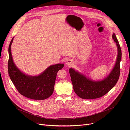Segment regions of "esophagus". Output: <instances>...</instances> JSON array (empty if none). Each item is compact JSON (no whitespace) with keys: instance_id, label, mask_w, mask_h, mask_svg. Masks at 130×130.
<instances>
[{"instance_id":"esophagus-1","label":"esophagus","mask_w":130,"mask_h":130,"mask_svg":"<svg viewBox=\"0 0 130 130\" xmlns=\"http://www.w3.org/2000/svg\"><path fill=\"white\" fill-rule=\"evenodd\" d=\"M73 63V62L72 60L71 59H68L66 62V64L68 66H71V65H72Z\"/></svg>"}]
</instances>
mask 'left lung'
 <instances>
[{
	"instance_id": "1",
	"label": "left lung",
	"mask_w": 130,
	"mask_h": 130,
	"mask_svg": "<svg viewBox=\"0 0 130 130\" xmlns=\"http://www.w3.org/2000/svg\"><path fill=\"white\" fill-rule=\"evenodd\" d=\"M112 38L116 43L118 55L113 69L106 78L101 81H94L73 68H70L69 69L73 90L81 98L93 99L101 97L112 89L117 83L120 72L121 50L115 33H113Z\"/></svg>"
}]
</instances>
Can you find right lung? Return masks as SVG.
<instances>
[{
	"label": "right lung",
	"instance_id": "obj_1",
	"mask_svg": "<svg viewBox=\"0 0 130 130\" xmlns=\"http://www.w3.org/2000/svg\"><path fill=\"white\" fill-rule=\"evenodd\" d=\"M13 38L9 46L8 64L9 75L11 81L18 91L23 96L37 100L47 99L53 92L57 72L63 68L64 64L51 65L38 76L25 75L18 69L13 60L11 46Z\"/></svg>",
	"mask_w": 130,
	"mask_h": 130
}]
</instances>
